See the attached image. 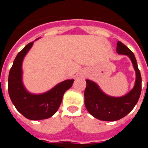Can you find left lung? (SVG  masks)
I'll use <instances>...</instances> for the list:
<instances>
[{
	"label": "left lung",
	"mask_w": 148,
	"mask_h": 148,
	"mask_svg": "<svg viewBox=\"0 0 148 148\" xmlns=\"http://www.w3.org/2000/svg\"><path fill=\"white\" fill-rule=\"evenodd\" d=\"M116 52L119 55H127L131 59L136 71V82L133 88L127 94L122 97H112L104 93L96 82L89 79L86 80L85 106L90 114L100 121H115L125 116L133 109L141 93L142 80L135 55L120 41L116 44Z\"/></svg>",
	"instance_id": "obj_1"
}]
</instances>
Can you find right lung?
<instances>
[{"instance_id":"1","label":"right lung","mask_w":148,"mask_h":148,"mask_svg":"<svg viewBox=\"0 0 148 148\" xmlns=\"http://www.w3.org/2000/svg\"><path fill=\"white\" fill-rule=\"evenodd\" d=\"M33 43H28L16 55L8 74V88L10 99L18 112L29 120L39 121L51 117L57 112L63 94L72 86L74 80L63 81L45 93L35 94L28 92L23 83L22 64Z\"/></svg>"}]
</instances>
